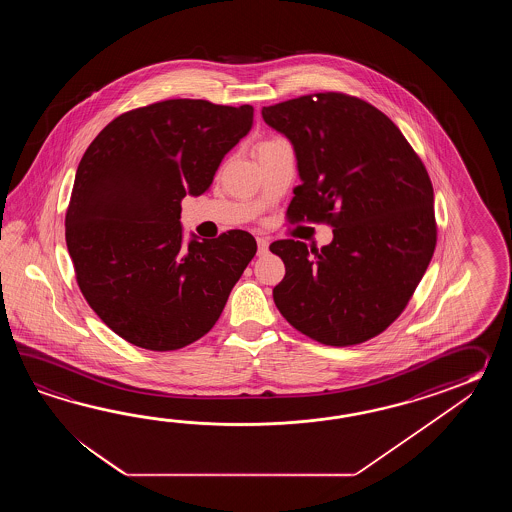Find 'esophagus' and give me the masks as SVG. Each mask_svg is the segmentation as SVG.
Wrapping results in <instances>:
<instances>
[{
	"instance_id": "esophagus-1",
	"label": "esophagus",
	"mask_w": 512,
	"mask_h": 512,
	"mask_svg": "<svg viewBox=\"0 0 512 512\" xmlns=\"http://www.w3.org/2000/svg\"><path fill=\"white\" fill-rule=\"evenodd\" d=\"M258 254H267V251H269V240H265V238H258Z\"/></svg>"
}]
</instances>
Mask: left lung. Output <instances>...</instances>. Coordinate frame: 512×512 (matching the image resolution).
<instances>
[{"mask_svg": "<svg viewBox=\"0 0 512 512\" xmlns=\"http://www.w3.org/2000/svg\"><path fill=\"white\" fill-rule=\"evenodd\" d=\"M293 146L302 185L289 218L331 223L320 251L274 241L285 263L272 298L283 318L326 346H353L403 313L435 249L434 188L421 159L382 111L342 93L261 109Z\"/></svg>", "mask_w": 512, "mask_h": 512, "instance_id": "obj_1", "label": "left lung"}]
</instances>
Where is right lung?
Wrapping results in <instances>:
<instances>
[{"mask_svg":"<svg viewBox=\"0 0 512 512\" xmlns=\"http://www.w3.org/2000/svg\"><path fill=\"white\" fill-rule=\"evenodd\" d=\"M254 109L175 98L111 120L78 164L66 216L78 287L133 346L170 351L207 335L256 254L230 230L185 243L181 199L205 194Z\"/></svg>","mask_w":512,"mask_h":512,"instance_id":"right-lung-1","label":"right lung"}]
</instances>
